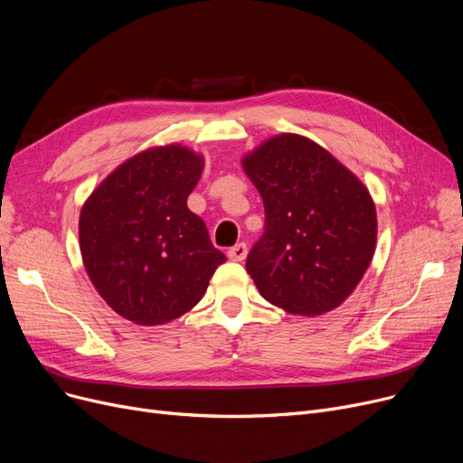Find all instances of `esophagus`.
<instances>
[{"instance_id":"1","label":"esophagus","mask_w":463,"mask_h":463,"mask_svg":"<svg viewBox=\"0 0 463 463\" xmlns=\"http://www.w3.org/2000/svg\"><path fill=\"white\" fill-rule=\"evenodd\" d=\"M227 255H229L231 260H238V262L244 260L246 255H248V246L244 244V241H240V244L232 246V248L227 251Z\"/></svg>"}]
</instances>
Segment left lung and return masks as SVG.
Wrapping results in <instances>:
<instances>
[{"instance_id": "obj_1", "label": "left lung", "mask_w": 463, "mask_h": 463, "mask_svg": "<svg viewBox=\"0 0 463 463\" xmlns=\"http://www.w3.org/2000/svg\"><path fill=\"white\" fill-rule=\"evenodd\" d=\"M241 165L264 203V232L246 260L262 298L293 315L337 307L375 251L370 191L300 135L266 140Z\"/></svg>"}]
</instances>
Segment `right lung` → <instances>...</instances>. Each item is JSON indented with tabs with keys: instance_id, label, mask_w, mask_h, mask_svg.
I'll return each instance as SVG.
<instances>
[{
	"instance_id": "add662e5",
	"label": "right lung",
	"mask_w": 463,
	"mask_h": 463,
	"mask_svg": "<svg viewBox=\"0 0 463 463\" xmlns=\"http://www.w3.org/2000/svg\"><path fill=\"white\" fill-rule=\"evenodd\" d=\"M204 161L161 146L121 163L80 212L86 272L105 302L137 325H165L197 306L227 257L187 208Z\"/></svg>"
}]
</instances>
